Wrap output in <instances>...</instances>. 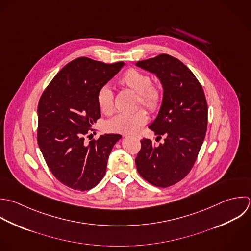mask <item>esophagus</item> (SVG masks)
<instances>
[{"mask_svg":"<svg viewBox=\"0 0 251 251\" xmlns=\"http://www.w3.org/2000/svg\"><path fill=\"white\" fill-rule=\"evenodd\" d=\"M134 138L137 139V140H141V136L140 135H136V136H134Z\"/></svg>","mask_w":251,"mask_h":251,"instance_id":"esophagus-1","label":"esophagus"}]
</instances>
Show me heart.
Instances as JSON below:
<instances>
[{"label": "heart", "mask_w": 251, "mask_h": 251, "mask_svg": "<svg viewBox=\"0 0 251 251\" xmlns=\"http://www.w3.org/2000/svg\"><path fill=\"white\" fill-rule=\"evenodd\" d=\"M119 82L138 94V105H143L150 112L157 111L163 102V90L151 84V78L136 68H130L123 73ZM99 107L103 113L111 112L114 103V95L108 86H102L98 93ZM148 122V114L144 109L134 113H119L107 122V129L112 132L135 134Z\"/></svg>", "instance_id": "1"}]
</instances>
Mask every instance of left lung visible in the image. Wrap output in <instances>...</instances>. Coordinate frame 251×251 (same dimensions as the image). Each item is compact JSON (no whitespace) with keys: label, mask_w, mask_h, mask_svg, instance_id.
I'll return each mask as SVG.
<instances>
[{"label":"left lung","mask_w":251,"mask_h":251,"mask_svg":"<svg viewBox=\"0 0 251 251\" xmlns=\"http://www.w3.org/2000/svg\"><path fill=\"white\" fill-rule=\"evenodd\" d=\"M138 66L154 73L163 87V102L149 126L164 143L155 147L143 139L135 159L139 174L150 184L167 188L192 170L207 129L208 107L203 89L194 73L166 53L141 60Z\"/></svg>","instance_id":"obj_1"}]
</instances>
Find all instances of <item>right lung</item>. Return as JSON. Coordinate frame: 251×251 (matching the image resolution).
Masks as SVG:
<instances>
[{"label": "right lung", "mask_w": 251, "mask_h": 251, "mask_svg": "<svg viewBox=\"0 0 251 251\" xmlns=\"http://www.w3.org/2000/svg\"><path fill=\"white\" fill-rule=\"evenodd\" d=\"M123 65L78 57L53 77L39 100V148L52 175L72 190L88 191L101 181L112 148L121 139L106 134L85 143L100 118L99 90Z\"/></svg>", "instance_id": "obj_1"}]
</instances>
